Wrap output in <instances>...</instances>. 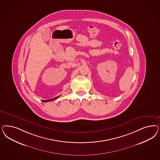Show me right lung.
Returning a JSON list of instances; mask_svg holds the SVG:
<instances>
[{"label": "right lung", "mask_w": 160, "mask_h": 160, "mask_svg": "<svg viewBox=\"0 0 160 160\" xmlns=\"http://www.w3.org/2000/svg\"><path fill=\"white\" fill-rule=\"evenodd\" d=\"M58 97H57V98H53V99H49V100H45V101H43V102H49V101H52V100H53V99H55L58 98Z\"/></svg>", "instance_id": "right-lung-1"}]
</instances>
